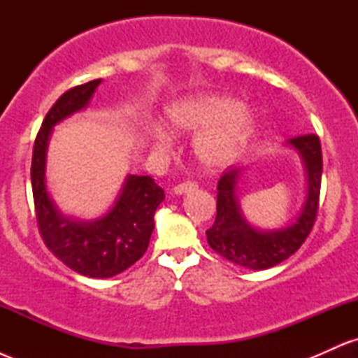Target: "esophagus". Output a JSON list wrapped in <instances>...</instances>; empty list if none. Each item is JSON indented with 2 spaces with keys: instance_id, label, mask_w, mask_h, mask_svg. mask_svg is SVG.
Masks as SVG:
<instances>
[{
  "instance_id": "1",
  "label": "esophagus",
  "mask_w": 358,
  "mask_h": 358,
  "mask_svg": "<svg viewBox=\"0 0 358 358\" xmlns=\"http://www.w3.org/2000/svg\"><path fill=\"white\" fill-rule=\"evenodd\" d=\"M196 187H199V185H196L195 182H190V180H187V182H182V183L176 185V187L173 188V192L176 193V195H183V193L193 192Z\"/></svg>"
}]
</instances>
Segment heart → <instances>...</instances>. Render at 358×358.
I'll return each instance as SVG.
<instances>
[{"mask_svg": "<svg viewBox=\"0 0 358 358\" xmlns=\"http://www.w3.org/2000/svg\"><path fill=\"white\" fill-rule=\"evenodd\" d=\"M168 122L175 129H205L193 143L195 155L203 165L222 168L231 165L249 145L254 133V116L239 108L237 101L224 96L193 97L168 109ZM155 145L165 148L168 136L155 133Z\"/></svg>", "mask_w": 358, "mask_h": 358, "instance_id": "obj_1", "label": "heart"}]
</instances>
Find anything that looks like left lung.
Wrapping results in <instances>:
<instances>
[{
  "label": "left lung",
  "mask_w": 358,
  "mask_h": 358,
  "mask_svg": "<svg viewBox=\"0 0 358 358\" xmlns=\"http://www.w3.org/2000/svg\"><path fill=\"white\" fill-rule=\"evenodd\" d=\"M301 153L308 173V199L299 219L289 227L276 232L254 231L242 219L236 199V183L239 170L227 168L217 185V217L207 232L208 245L227 261L248 269H268L286 261L301 248L313 229L320 207L323 156L318 134H301L291 138Z\"/></svg>",
  "instance_id": "1"
}]
</instances>
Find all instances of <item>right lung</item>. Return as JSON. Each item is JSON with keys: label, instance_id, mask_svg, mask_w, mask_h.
I'll list each match as a JSON object with an SVG mask.
<instances>
[{"label": "right lung", "instance_id": "right-lung-1", "mask_svg": "<svg viewBox=\"0 0 358 358\" xmlns=\"http://www.w3.org/2000/svg\"><path fill=\"white\" fill-rule=\"evenodd\" d=\"M101 79L69 89L45 116L31 156V192L38 232L48 250L82 276L110 278L143 257L155 229V212L165 192L151 176H127L116 205L99 220L60 215L45 188V151L52 127L87 106Z\"/></svg>", "mask_w": 358, "mask_h": 358}]
</instances>
